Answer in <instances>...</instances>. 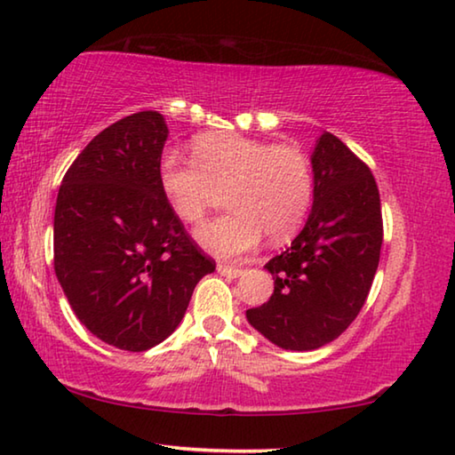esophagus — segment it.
Returning a JSON list of instances; mask_svg holds the SVG:
<instances>
[{
	"label": "esophagus",
	"instance_id": "obj_1",
	"mask_svg": "<svg viewBox=\"0 0 455 455\" xmlns=\"http://www.w3.org/2000/svg\"><path fill=\"white\" fill-rule=\"evenodd\" d=\"M216 271H219L222 277H230V279H236V277H241L243 273H244V269H241V267H233V265H222V263L216 265Z\"/></svg>",
	"mask_w": 455,
	"mask_h": 455
}]
</instances>
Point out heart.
I'll use <instances>...</instances> for the list:
<instances>
[{
	"label": "heart",
	"instance_id": "1",
	"mask_svg": "<svg viewBox=\"0 0 455 455\" xmlns=\"http://www.w3.org/2000/svg\"><path fill=\"white\" fill-rule=\"evenodd\" d=\"M192 160L164 154L157 184L172 214L200 225L227 194L228 214L196 230L198 244L220 259H241L261 243L298 233L314 202V168L304 149L236 133H204L192 141Z\"/></svg>",
	"mask_w": 455,
	"mask_h": 455
}]
</instances>
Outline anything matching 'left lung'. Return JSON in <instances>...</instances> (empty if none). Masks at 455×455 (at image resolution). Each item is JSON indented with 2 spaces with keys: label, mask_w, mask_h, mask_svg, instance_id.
<instances>
[{
  "label": "left lung",
  "mask_w": 455,
  "mask_h": 455,
  "mask_svg": "<svg viewBox=\"0 0 455 455\" xmlns=\"http://www.w3.org/2000/svg\"><path fill=\"white\" fill-rule=\"evenodd\" d=\"M314 204L291 247L265 269L275 287L247 309L251 326L283 350H315L336 340L364 306L379 267L383 214L377 182L336 135L312 151Z\"/></svg>",
  "instance_id": "left-lung-1"
}]
</instances>
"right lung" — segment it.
<instances>
[{
  "mask_svg": "<svg viewBox=\"0 0 455 455\" xmlns=\"http://www.w3.org/2000/svg\"><path fill=\"white\" fill-rule=\"evenodd\" d=\"M168 133L157 111L119 119L78 154L56 198L62 291L86 330L129 352L164 342L214 271L157 184Z\"/></svg>",
  "mask_w": 455,
  "mask_h": 455,
  "instance_id": "obj_1",
  "label": "right lung"
}]
</instances>
